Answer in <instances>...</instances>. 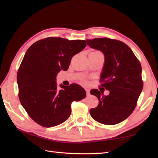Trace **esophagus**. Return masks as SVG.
Listing matches in <instances>:
<instances>
[{"mask_svg": "<svg viewBox=\"0 0 158 158\" xmlns=\"http://www.w3.org/2000/svg\"><path fill=\"white\" fill-rule=\"evenodd\" d=\"M85 91H86V94H87V95H89V93H90V90L89 89H85Z\"/></svg>", "mask_w": 158, "mask_h": 158, "instance_id": "esophagus-1", "label": "esophagus"}]
</instances>
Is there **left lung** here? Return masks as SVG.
I'll use <instances>...</instances> for the list:
<instances>
[{"mask_svg": "<svg viewBox=\"0 0 158 158\" xmlns=\"http://www.w3.org/2000/svg\"><path fill=\"white\" fill-rule=\"evenodd\" d=\"M90 48L99 50L105 56L100 75L101 86L109 90L108 96L102 91L92 89L99 104L89 110L92 118L105 125L123 122L133 112L142 92V68L128 46L122 41L108 38L86 40Z\"/></svg>", "mask_w": 158, "mask_h": 158, "instance_id": "8db88e82", "label": "left lung"}]
</instances>
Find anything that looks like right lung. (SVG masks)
Listing matches in <instances>:
<instances>
[{"mask_svg":"<svg viewBox=\"0 0 158 158\" xmlns=\"http://www.w3.org/2000/svg\"><path fill=\"white\" fill-rule=\"evenodd\" d=\"M85 40L49 37L35 42L26 51L17 75L19 98L32 119L51 127L64 122L71 113V103L86 96L75 83L60 85L56 76L68 70L73 56L85 48Z\"/></svg>","mask_w":158,"mask_h":158,"instance_id":"obj_1","label":"right lung"}]
</instances>
